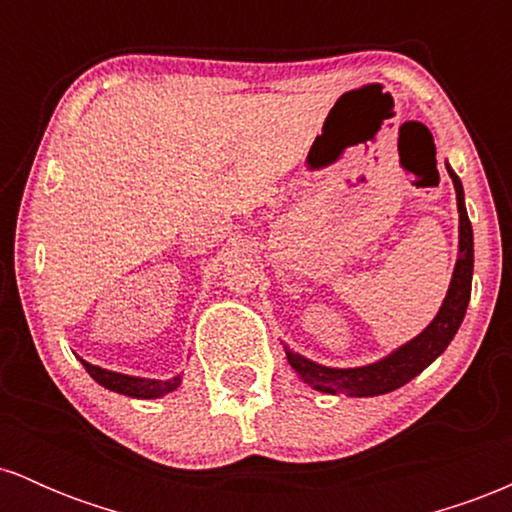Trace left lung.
Returning <instances> with one entry per match:
<instances>
[{
    "label": "left lung",
    "instance_id": "8db88e82",
    "mask_svg": "<svg viewBox=\"0 0 512 512\" xmlns=\"http://www.w3.org/2000/svg\"><path fill=\"white\" fill-rule=\"evenodd\" d=\"M448 168L452 185L457 192V211H460V257H457L455 272L448 296L440 305L438 315L433 317L431 325L426 327L419 337L399 346L390 356L380 358L378 363L361 368H327L320 363L310 361L301 354H293L286 349L291 368L308 385L315 390L327 392V395H349V397H375L385 395V392L397 390V387L407 385L411 378L421 373L426 366H431L436 358L448 349L457 330H460L464 313H467L469 296H472V272H474V236L472 223H469L467 207H464V190L462 182L455 175V170Z\"/></svg>",
    "mask_w": 512,
    "mask_h": 512
}]
</instances>
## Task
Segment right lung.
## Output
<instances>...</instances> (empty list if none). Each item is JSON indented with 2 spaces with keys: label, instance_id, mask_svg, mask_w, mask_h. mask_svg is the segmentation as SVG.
<instances>
[{
  "label": "right lung",
  "instance_id": "right-lung-1",
  "mask_svg": "<svg viewBox=\"0 0 512 512\" xmlns=\"http://www.w3.org/2000/svg\"><path fill=\"white\" fill-rule=\"evenodd\" d=\"M81 363H84L86 373L91 375L98 385L108 387V390L120 392V395H127V397L156 399V397L168 395V392H173L175 387L180 385V375H175V378H168V380H149V378H134V375H122V373H115V370L91 366V363L86 361Z\"/></svg>",
  "mask_w": 512,
  "mask_h": 512
}]
</instances>
